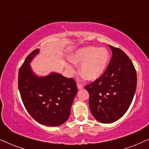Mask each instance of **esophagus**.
Masks as SVG:
<instances>
[{"instance_id": "esophagus-1", "label": "esophagus", "mask_w": 149, "mask_h": 149, "mask_svg": "<svg viewBox=\"0 0 149 149\" xmlns=\"http://www.w3.org/2000/svg\"><path fill=\"white\" fill-rule=\"evenodd\" d=\"M77 88H78V89H83V85L81 84H77Z\"/></svg>"}]
</instances>
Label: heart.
I'll use <instances>...</instances> for the list:
<instances>
[{"label": "heart", "instance_id": "obj_1", "mask_svg": "<svg viewBox=\"0 0 149 149\" xmlns=\"http://www.w3.org/2000/svg\"><path fill=\"white\" fill-rule=\"evenodd\" d=\"M110 55L105 48L86 47L75 52L70 56V61L80 64L79 73L83 78L93 81L100 78L107 70ZM70 70H72V67Z\"/></svg>", "mask_w": 149, "mask_h": 149}]
</instances>
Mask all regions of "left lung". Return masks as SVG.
I'll use <instances>...</instances> for the list:
<instances>
[{"label":"left lung","mask_w":149,"mask_h":149,"mask_svg":"<svg viewBox=\"0 0 149 149\" xmlns=\"http://www.w3.org/2000/svg\"><path fill=\"white\" fill-rule=\"evenodd\" d=\"M109 46L113 56L107 70L85 86L91 113L102 123H112L123 117L133 100L137 85L136 69L129 57L120 49Z\"/></svg>","instance_id":"1"}]
</instances>
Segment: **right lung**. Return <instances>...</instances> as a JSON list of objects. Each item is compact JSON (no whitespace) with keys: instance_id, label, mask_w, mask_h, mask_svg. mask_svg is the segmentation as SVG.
Returning a JSON list of instances; mask_svg holds the SVG:
<instances>
[{"instance_id":"right-lung-1","label":"right lung","mask_w":149,"mask_h":149,"mask_svg":"<svg viewBox=\"0 0 149 149\" xmlns=\"http://www.w3.org/2000/svg\"><path fill=\"white\" fill-rule=\"evenodd\" d=\"M39 54L36 49L28 55L18 73V88L22 102L34 120L48 126H58L70 117L77 93L75 81L60 73L40 77L33 72L30 62Z\"/></svg>"}]
</instances>
